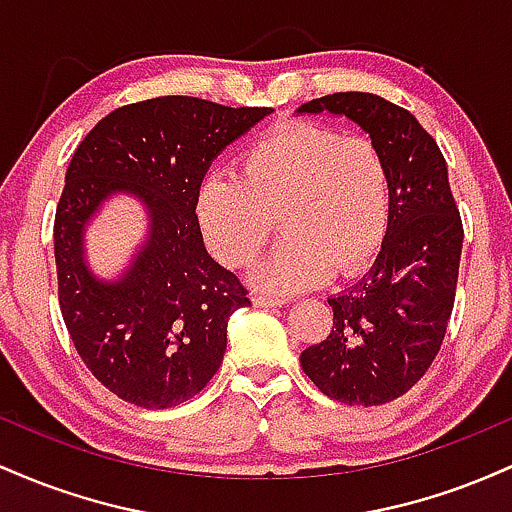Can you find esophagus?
Returning a JSON list of instances; mask_svg holds the SVG:
<instances>
[{"instance_id": "34e87169", "label": "esophagus", "mask_w": 512, "mask_h": 512, "mask_svg": "<svg viewBox=\"0 0 512 512\" xmlns=\"http://www.w3.org/2000/svg\"><path fill=\"white\" fill-rule=\"evenodd\" d=\"M252 303H255L257 308H274V305H284L286 301H284V298L267 296V293H257V296L252 298Z\"/></svg>"}]
</instances>
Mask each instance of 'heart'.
<instances>
[{"mask_svg": "<svg viewBox=\"0 0 512 512\" xmlns=\"http://www.w3.org/2000/svg\"><path fill=\"white\" fill-rule=\"evenodd\" d=\"M392 211L390 166L375 142L310 122L252 139L238 173H209L195 199L209 250L233 269L257 260L279 216L286 236L255 274L279 293L368 267L390 236Z\"/></svg>", "mask_w": 512, "mask_h": 512, "instance_id": "b5f03b06", "label": "heart"}]
</instances>
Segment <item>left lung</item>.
Returning <instances> with one entry per match:
<instances>
[{"label":"left lung","instance_id":"1","mask_svg":"<svg viewBox=\"0 0 512 512\" xmlns=\"http://www.w3.org/2000/svg\"><path fill=\"white\" fill-rule=\"evenodd\" d=\"M296 113L349 117L390 166V236L363 279L327 298L330 337L301 354L305 375L322 395L378 407L419 383L448 330L464 238L448 166L409 110L373 93H332Z\"/></svg>","mask_w":512,"mask_h":512}]
</instances>
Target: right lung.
Returning a JSON list of instances; mask_svg holds the SVG:
<instances>
[{"mask_svg":"<svg viewBox=\"0 0 512 512\" xmlns=\"http://www.w3.org/2000/svg\"><path fill=\"white\" fill-rule=\"evenodd\" d=\"M272 113L161 96L113 110L74 151L55 214L60 308L81 361L125 402L178 407L219 370L228 317L250 298L207 252L195 199L211 161ZM115 194L139 198L150 228L126 272L98 280L83 236Z\"/></svg>","mask_w":512,"mask_h":512,"instance_id":"add662e5","label":"right lung"}]
</instances>
